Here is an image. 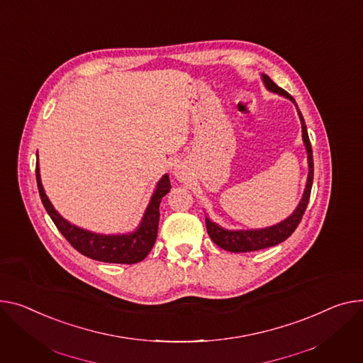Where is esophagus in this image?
<instances>
[{
  "label": "esophagus",
  "mask_w": 363,
  "mask_h": 363,
  "mask_svg": "<svg viewBox=\"0 0 363 363\" xmlns=\"http://www.w3.org/2000/svg\"><path fill=\"white\" fill-rule=\"evenodd\" d=\"M174 175H175V178L179 179V181H185V179L188 178L186 169H185L184 166H181V164H178V166L174 169Z\"/></svg>",
  "instance_id": "1"
}]
</instances>
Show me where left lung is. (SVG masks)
Instances as JSON below:
<instances>
[{
	"instance_id": "obj_1",
	"label": "left lung",
	"mask_w": 363,
	"mask_h": 363,
	"mask_svg": "<svg viewBox=\"0 0 363 363\" xmlns=\"http://www.w3.org/2000/svg\"><path fill=\"white\" fill-rule=\"evenodd\" d=\"M262 82L269 90L283 94L284 98L291 99L296 105L292 96L289 94L286 90H283L281 87H279L269 76L262 74ZM298 113H299L301 123H302V138H303L305 147L308 152V164H309L306 188H305L303 197H302L299 206L296 207L294 214L289 216L287 219L283 220L281 223L270 226V228H265V229H255V230H226L220 226H217L216 223L210 222V219H207L206 217V226H207L208 236L211 238V240L217 247H220L230 252H251V251L270 248V247H274V245L283 242V240H286L295 232V229L301 223L303 213L306 210V206L309 203V197H311V188H312V181H313V159H312V147H311V141L308 137V130H306L303 116L299 109H298Z\"/></svg>"
}]
</instances>
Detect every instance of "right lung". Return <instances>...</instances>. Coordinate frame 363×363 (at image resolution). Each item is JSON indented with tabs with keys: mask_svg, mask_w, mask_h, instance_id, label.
<instances>
[{
	"mask_svg": "<svg viewBox=\"0 0 363 363\" xmlns=\"http://www.w3.org/2000/svg\"><path fill=\"white\" fill-rule=\"evenodd\" d=\"M36 182L42 204L48 214L51 216L52 222L62 233V236L71 244V247L77 250L80 254L102 262L113 264H135L146 258L152 251L159 226V206L162 199L171 191V182L169 177L164 175L155 191L150 200V204L144 213L140 228L130 235H98L87 230H83L74 225L68 223L58 214L51 201L48 200L39 175V163L36 162Z\"/></svg>",
	"mask_w": 363,
	"mask_h": 363,
	"instance_id": "right-lung-1",
	"label": "right lung"
}]
</instances>
